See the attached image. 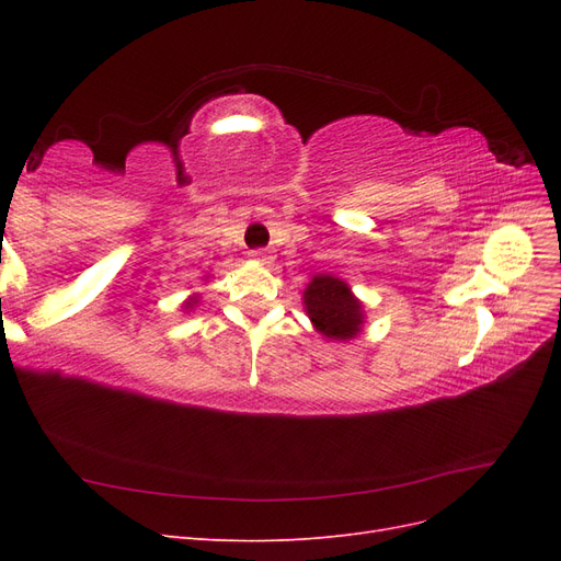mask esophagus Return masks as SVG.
<instances>
[{
    "mask_svg": "<svg viewBox=\"0 0 561 561\" xmlns=\"http://www.w3.org/2000/svg\"><path fill=\"white\" fill-rule=\"evenodd\" d=\"M250 257H252L254 262L271 264V262H274V252L266 250V248H257V250H252V252H250Z\"/></svg>",
    "mask_w": 561,
    "mask_h": 561,
    "instance_id": "esophagus-1",
    "label": "esophagus"
}]
</instances>
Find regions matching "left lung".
I'll list each match as a JSON object with an SVG mask.
<instances>
[{"instance_id": "left-lung-1", "label": "left lung", "mask_w": 561, "mask_h": 561, "mask_svg": "<svg viewBox=\"0 0 561 561\" xmlns=\"http://www.w3.org/2000/svg\"><path fill=\"white\" fill-rule=\"evenodd\" d=\"M304 309H307L313 328L334 342H351L360 334L365 311L360 299L351 287L328 274H318L304 290Z\"/></svg>"}]
</instances>
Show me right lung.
Returning a JSON list of instances; mask_svg holds the SVG:
<instances>
[{"mask_svg": "<svg viewBox=\"0 0 561 561\" xmlns=\"http://www.w3.org/2000/svg\"><path fill=\"white\" fill-rule=\"evenodd\" d=\"M196 304H198V297L194 295V297H190V299H186V301H184V309H194V307H196Z\"/></svg>", "mask_w": 561, "mask_h": 561, "instance_id": "1", "label": "right lung"}]
</instances>
